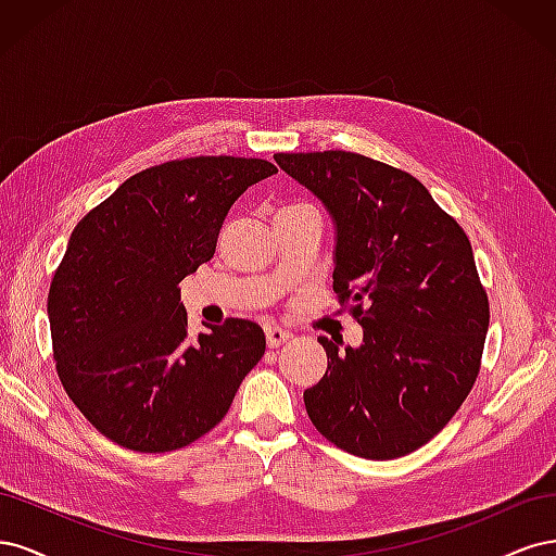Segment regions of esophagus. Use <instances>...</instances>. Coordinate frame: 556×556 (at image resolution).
Here are the masks:
<instances>
[{
	"instance_id": "1",
	"label": "esophagus",
	"mask_w": 556,
	"mask_h": 556,
	"mask_svg": "<svg viewBox=\"0 0 556 556\" xmlns=\"http://www.w3.org/2000/svg\"><path fill=\"white\" fill-rule=\"evenodd\" d=\"M264 333H266L268 348H280L282 343H288L290 336H292L290 331H285V329L276 327V325H266V327H264Z\"/></svg>"
}]
</instances>
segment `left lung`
<instances>
[{
    "instance_id": "1",
    "label": "left lung",
    "mask_w": 556,
    "mask_h": 556,
    "mask_svg": "<svg viewBox=\"0 0 556 556\" xmlns=\"http://www.w3.org/2000/svg\"><path fill=\"white\" fill-rule=\"evenodd\" d=\"M336 227L333 292L359 348L319 336L327 374L304 392L315 429L364 459L429 443L473 387L490 301L464 229L415 176L345 150L278 153Z\"/></svg>"
}]
</instances>
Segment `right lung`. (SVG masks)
I'll return each instance as SVG.
<instances>
[{
	"label": "right lung",
	"mask_w": 556,
	"mask_h": 556,
	"mask_svg": "<svg viewBox=\"0 0 556 556\" xmlns=\"http://www.w3.org/2000/svg\"><path fill=\"white\" fill-rule=\"evenodd\" d=\"M274 174L248 157L164 162L72 231L48 292L53 357L66 394L109 441L137 452L194 443L262 359L264 331L250 319L190 341L178 282L213 257L233 201Z\"/></svg>",
	"instance_id": "right-lung-1"
}]
</instances>
